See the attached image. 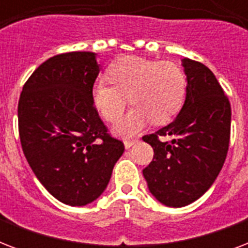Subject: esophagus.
<instances>
[{
    "mask_svg": "<svg viewBox=\"0 0 248 248\" xmlns=\"http://www.w3.org/2000/svg\"><path fill=\"white\" fill-rule=\"evenodd\" d=\"M124 147L130 148V147H132V145H134V144L136 143V139H126L124 141Z\"/></svg>",
    "mask_w": 248,
    "mask_h": 248,
    "instance_id": "obj_1",
    "label": "esophagus"
}]
</instances>
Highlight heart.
<instances>
[{
    "instance_id": "b5f03b06",
    "label": "heart",
    "mask_w": 248,
    "mask_h": 248,
    "mask_svg": "<svg viewBox=\"0 0 248 248\" xmlns=\"http://www.w3.org/2000/svg\"><path fill=\"white\" fill-rule=\"evenodd\" d=\"M108 78L93 86V101L104 120L112 122L122 114L128 97L134 107L117 121L113 130L121 136H132L153 122L167 124L184 103L186 77L173 62H158L124 56L109 67Z\"/></svg>"
}]
</instances>
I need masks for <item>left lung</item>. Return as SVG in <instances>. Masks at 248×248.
Segmentation results:
<instances>
[{
    "label": "left lung",
    "mask_w": 248,
    "mask_h": 248,
    "mask_svg": "<svg viewBox=\"0 0 248 248\" xmlns=\"http://www.w3.org/2000/svg\"><path fill=\"white\" fill-rule=\"evenodd\" d=\"M183 67L188 85L180 113L143 136L155 151L143 175L152 194L169 207L186 206L207 192L223 169L231 140V103L214 73L188 58Z\"/></svg>",
    "instance_id": "1"
}]
</instances>
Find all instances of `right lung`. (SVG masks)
<instances>
[{
	"label": "right lung",
	"instance_id": "add662e5",
	"mask_svg": "<svg viewBox=\"0 0 248 248\" xmlns=\"http://www.w3.org/2000/svg\"><path fill=\"white\" fill-rule=\"evenodd\" d=\"M99 72L95 52L52 56L27 79L17 104L25 158L48 193L71 206L104 192L124 151L93 105Z\"/></svg>",
	"mask_w": 248,
	"mask_h": 248
}]
</instances>
